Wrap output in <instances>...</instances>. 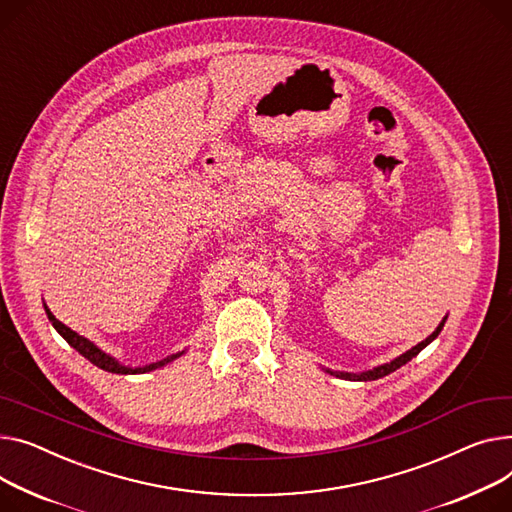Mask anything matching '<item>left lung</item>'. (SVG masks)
<instances>
[{"mask_svg":"<svg viewBox=\"0 0 512 512\" xmlns=\"http://www.w3.org/2000/svg\"><path fill=\"white\" fill-rule=\"evenodd\" d=\"M445 321H447V317L440 321V325L424 339V342H420L418 346H414L412 350H407L405 354H401V356H397L395 360H391V362H387V364H381V366H377V368H372V370H366V372H360V374H356V372H339V370H329V368H325L329 374H333V377H339V379H346V381H377V379H381V377H387V374H391V372H395L397 368H401L403 364H407L410 362L412 358H416L430 342H434V339L438 337V333L442 331V327H445Z\"/></svg>","mask_w":512,"mask_h":512,"instance_id":"obj_1","label":"left lung"}]
</instances>
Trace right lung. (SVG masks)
<instances>
[{
  "mask_svg": "<svg viewBox=\"0 0 512 512\" xmlns=\"http://www.w3.org/2000/svg\"><path fill=\"white\" fill-rule=\"evenodd\" d=\"M45 313H47L49 321L53 323V327L57 329V333L65 339L67 344H70L74 350H78V352H80L86 360H90L94 366H98V368H102V370H107V372H115V374H142V372L156 370V368H160V366H164V364H168V362H173L175 358L183 356V352H179V354H173V356H166L164 360H158V362H152V364H146V366H135V368H131V366L121 364L119 360H115V358L109 356L107 352H102L98 346H94V344L90 342V339H86L84 335L76 333L74 329H70L67 325H63L61 321H57L55 315L49 311L47 304H45Z\"/></svg>",
  "mask_w": 512,
  "mask_h": 512,
  "instance_id": "obj_1",
  "label": "right lung"
}]
</instances>
